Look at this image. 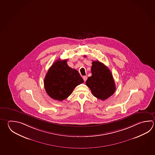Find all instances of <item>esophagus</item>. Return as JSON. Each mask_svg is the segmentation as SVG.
<instances>
[{
    "mask_svg": "<svg viewBox=\"0 0 155 155\" xmlns=\"http://www.w3.org/2000/svg\"><path fill=\"white\" fill-rule=\"evenodd\" d=\"M87 78H88V77H87V76H83V80L84 81V82H85V81H87Z\"/></svg>",
    "mask_w": 155,
    "mask_h": 155,
    "instance_id": "obj_1",
    "label": "esophagus"
}]
</instances>
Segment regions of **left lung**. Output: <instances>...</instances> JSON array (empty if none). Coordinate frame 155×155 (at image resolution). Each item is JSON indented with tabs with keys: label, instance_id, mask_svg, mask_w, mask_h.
Instances as JSON below:
<instances>
[{
	"label": "left lung",
	"instance_id": "8db88e82",
	"mask_svg": "<svg viewBox=\"0 0 155 155\" xmlns=\"http://www.w3.org/2000/svg\"><path fill=\"white\" fill-rule=\"evenodd\" d=\"M91 76L88 77L86 85L94 96L105 100L114 94L116 86L111 71L101 62L94 61L91 68Z\"/></svg>",
	"mask_w": 155,
	"mask_h": 155
}]
</instances>
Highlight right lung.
<instances>
[{"label":"right lung","instance_id":"right-lung-1","mask_svg":"<svg viewBox=\"0 0 155 155\" xmlns=\"http://www.w3.org/2000/svg\"><path fill=\"white\" fill-rule=\"evenodd\" d=\"M83 79L78 71L69 67L67 60H56L50 67L44 81L47 93L53 99L62 101L72 93Z\"/></svg>","mask_w":155,"mask_h":155}]
</instances>
